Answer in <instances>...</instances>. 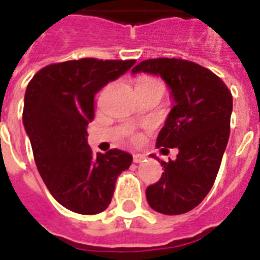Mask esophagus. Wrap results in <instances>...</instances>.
<instances>
[{"instance_id": "obj_1", "label": "esophagus", "mask_w": 260, "mask_h": 260, "mask_svg": "<svg viewBox=\"0 0 260 260\" xmlns=\"http://www.w3.org/2000/svg\"><path fill=\"white\" fill-rule=\"evenodd\" d=\"M143 159H145V155L143 154H134V162H136V164L142 162Z\"/></svg>"}]
</instances>
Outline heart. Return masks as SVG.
<instances>
[{"mask_svg":"<svg viewBox=\"0 0 260 260\" xmlns=\"http://www.w3.org/2000/svg\"><path fill=\"white\" fill-rule=\"evenodd\" d=\"M151 86H162L153 77H142L136 84V88H151Z\"/></svg>","mask_w":260,"mask_h":260,"instance_id":"heart-1","label":"heart"}]
</instances>
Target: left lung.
<instances>
[{
  "instance_id": "left-lung-1",
  "label": "left lung",
  "mask_w": 260,
  "mask_h": 260,
  "mask_svg": "<svg viewBox=\"0 0 260 260\" xmlns=\"http://www.w3.org/2000/svg\"><path fill=\"white\" fill-rule=\"evenodd\" d=\"M132 73L161 77L175 102L157 147H176L179 153L174 161H161L164 172L146 190L149 205L164 215L189 212L207 197L220 168L230 135L232 92L212 71L184 59H149Z\"/></svg>"
}]
</instances>
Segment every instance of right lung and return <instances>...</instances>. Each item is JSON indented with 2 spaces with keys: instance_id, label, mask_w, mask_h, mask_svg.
Returning <instances> with one entry per match:
<instances>
[{
  "instance_id": "obj_1",
  "label": "right lung",
  "mask_w": 260,
  "mask_h": 260,
  "mask_svg": "<svg viewBox=\"0 0 260 260\" xmlns=\"http://www.w3.org/2000/svg\"><path fill=\"white\" fill-rule=\"evenodd\" d=\"M135 61L85 57L53 63L28 82L23 124L34 161L53 199L73 212L105 211L118 175L132 164V155L122 150L95 154L86 142V126L95 117L96 92Z\"/></svg>"
}]
</instances>
